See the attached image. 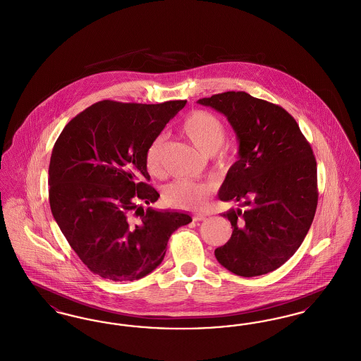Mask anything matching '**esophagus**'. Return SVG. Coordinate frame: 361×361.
I'll return each mask as SVG.
<instances>
[{"label": "esophagus", "mask_w": 361, "mask_h": 361, "mask_svg": "<svg viewBox=\"0 0 361 361\" xmlns=\"http://www.w3.org/2000/svg\"><path fill=\"white\" fill-rule=\"evenodd\" d=\"M206 215H203V214H193L192 215L193 222H202V221H206Z\"/></svg>", "instance_id": "obj_1"}]
</instances>
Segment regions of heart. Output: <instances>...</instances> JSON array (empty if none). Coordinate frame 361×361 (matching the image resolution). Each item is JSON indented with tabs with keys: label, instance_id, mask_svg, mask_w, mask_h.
<instances>
[{
	"label": "heart",
	"instance_id": "obj_1",
	"mask_svg": "<svg viewBox=\"0 0 361 361\" xmlns=\"http://www.w3.org/2000/svg\"><path fill=\"white\" fill-rule=\"evenodd\" d=\"M183 135L204 154L221 152L224 142V124L216 115L204 109H195L181 123ZM164 137H157L146 152V169L152 176L162 174ZM212 195V187L185 180H177L166 185L162 193L164 202L178 209H199L206 204Z\"/></svg>",
	"mask_w": 361,
	"mask_h": 361
}]
</instances>
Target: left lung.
Here are the masks:
<instances>
[{"mask_svg": "<svg viewBox=\"0 0 361 361\" xmlns=\"http://www.w3.org/2000/svg\"><path fill=\"white\" fill-rule=\"evenodd\" d=\"M197 103L226 115L240 140V159L227 172L219 199L246 208L224 214L233 234L215 257L243 277L272 272L299 249L315 215L317 161L309 140L283 106L245 92Z\"/></svg>", "mask_w": 361, "mask_h": 361, "instance_id": "1", "label": "left lung"}]
</instances>
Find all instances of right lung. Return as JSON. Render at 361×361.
Returning a JSON list of instances; mask_svg holds the SVG:
<instances>
[{
	"label": "right lung",
	"mask_w": 361,
	"mask_h": 361,
	"mask_svg": "<svg viewBox=\"0 0 361 361\" xmlns=\"http://www.w3.org/2000/svg\"><path fill=\"white\" fill-rule=\"evenodd\" d=\"M185 100L90 105L66 124L52 149V216L87 269L112 281H134L162 262L188 214L155 211L146 152Z\"/></svg>",
	"instance_id": "add662e5"
}]
</instances>
